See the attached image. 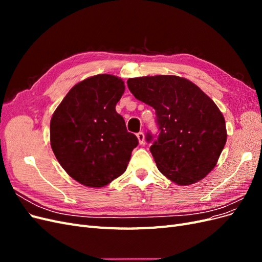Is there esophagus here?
<instances>
[{"mask_svg":"<svg viewBox=\"0 0 262 262\" xmlns=\"http://www.w3.org/2000/svg\"><path fill=\"white\" fill-rule=\"evenodd\" d=\"M137 137H138V140L140 142V144H143L144 143V133L143 132H139L137 134Z\"/></svg>","mask_w":262,"mask_h":262,"instance_id":"obj_1","label":"esophagus"}]
</instances>
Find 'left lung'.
<instances>
[{
    "label": "left lung",
    "mask_w": 262,
    "mask_h": 262,
    "mask_svg": "<svg viewBox=\"0 0 262 262\" xmlns=\"http://www.w3.org/2000/svg\"><path fill=\"white\" fill-rule=\"evenodd\" d=\"M133 96L153 107L157 139L149 147L158 170L179 186L195 184L215 167L227 133L225 119L207 94L187 78H129ZM149 132L146 141H153Z\"/></svg>",
    "instance_id": "obj_1"
}]
</instances>
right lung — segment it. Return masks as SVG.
<instances>
[{"label": "right lung", "mask_w": 262, "mask_h": 262, "mask_svg": "<svg viewBox=\"0 0 262 262\" xmlns=\"http://www.w3.org/2000/svg\"><path fill=\"white\" fill-rule=\"evenodd\" d=\"M124 83L98 74L74 85L55 109L50 142L58 162L80 184L101 188L121 176L138 138L116 112Z\"/></svg>", "instance_id": "right-lung-1"}]
</instances>
